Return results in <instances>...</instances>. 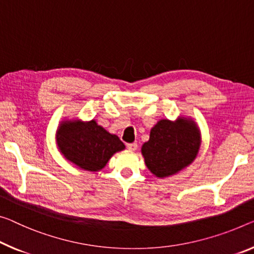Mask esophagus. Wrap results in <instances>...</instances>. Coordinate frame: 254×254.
Segmentation results:
<instances>
[{"label":"esophagus","instance_id":"obj_1","mask_svg":"<svg viewBox=\"0 0 254 254\" xmlns=\"http://www.w3.org/2000/svg\"><path fill=\"white\" fill-rule=\"evenodd\" d=\"M127 149L129 151H135L137 149V144L136 143H130V144H127Z\"/></svg>","mask_w":254,"mask_h":254}]
</instances>
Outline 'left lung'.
Here are the masks:
<instances>
[{
  "label": "left lung",
  "instance_id": "obj_1",
  "mask_svg": "<svg viewBox=\"0 0 254 254\" xmlns=\"http://www.w3.org/2000/svg\"><path fill=\"white\" fill-rule=\"evenodd\" d=\"M200 146L197 124L190 118L179 117L175 122L159 120L140 151L147 169L155 177L166 178L190 166L197 157Z\"/></svg>",
  "mask_w": 254,
  "mask_h": 254
}]
</instances>
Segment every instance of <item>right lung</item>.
Wrapping results in <instances>:
<instances>
[{
	"instance_id": "right-lung-1",
	"label": "right lung",
	"mask_w": 254,
	"mask_h": 254,
	"mask_svg": "<svg viewBox=\"0 0 254 254\" xmlns=\"http://www.w3.org/2000/svg\"><path fill=\"white\" fill-rule=\"evenodd\" d=\"M56 142L68 161L92 173L102 170L112 155L125 150L118 136L105 130L94 119L64 120L58 126Z\"/></svg>"
}]
</instances>
